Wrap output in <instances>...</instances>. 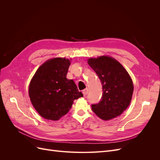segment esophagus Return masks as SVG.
<instances>
[{
    "instance_id": "esophagus-1",
    "label": "esophagus",
    "mask_w": 160,
    "mask_h": 160,
    "mask_svg": "<svg viewBox=\"0 0 160 160\" xmlns=\"http://www.w3.org/2000/svg\"><path fill=\"white\" fill-rule=\"evenodd\" d=\"M88 91H89V90H88V89H85L83 90V95H84V96H85V95H88Z\"/></svg>"
}]
</instances>
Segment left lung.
I'll list each match as a JSON object with an SVG mask.
<instances>
[{
    "instance_id": "left-lung-1",
    "label": "left lung",
    "mask_w": 160,
    "mask_h": 160,
    "mask_svg": "<svg viewBox=\"0 0 160 160\" xmlns=\"http://www.w3.org/2000/svg\"><path fill=\"white\" fill-rule=\"evenodd\" d=\"M88 64L99 77L103 90L99 102L91 105L92 110L103 120L118 117L128 108L132 98L133 85L129 75L110 57L89 59Z\"/></svg>"
}]
</instances>
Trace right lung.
Instances as JSON below:
<instances>
[{
    "label": "right lung",
    "mask_w": 160,
    "mask_h": 160,
    "mask_svg": "<svg viewBox=\"0 0 160 160\" xmlns=\"http://www.w3.org/2000/svg\"><path fill=\"white\" fill-rule=\"evenodd\" d=\"M70 61L55 58L44 62L33 76L28 94L43 118L57 121L67 114L75 99L83 97L75 82L66 77Z\"/></svg>",
    "instance_id": "1"
}]
</instances>
